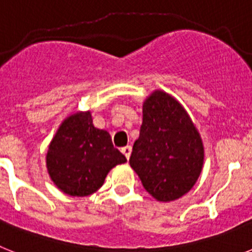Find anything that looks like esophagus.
<instances>
[{
  "mask_svg": "<svg viewBox=\"0 0 252 252\" xmlns=\"http://www.w3.org/2000/svg\"><path fill=\"white\" fill-rule=\"evenodd\" d=\"M131 150H132V149H131V146H130V145H127V146H124V148L121 149L122 154H124L125 157H126V159H130Z\"/></svg>",
  "mask_w": 252,
  "mask_h": 252,
  "instance_id": "esophagus-1",
  "label": "esophagus"
}]
</instances>
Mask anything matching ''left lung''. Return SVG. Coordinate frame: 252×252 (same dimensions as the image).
<instances>
[{
  "instance_id": "8db88e82",
  "label": "left lung",
  "mask_w": 252,
  "mask_h": 252,
  "mask_svg": "<svg viewBox=\"0 0 252 252\" xmlns=\"http://www.w3.org/2000/svg\"><path fill=\"white\" fill-rule=\"evenodd\" d=\"M203 159V142L183 106L162 91L151 93L130 158L146 192L160 202L183 197L201 174Z\"/></svg>"
}]
</instances>
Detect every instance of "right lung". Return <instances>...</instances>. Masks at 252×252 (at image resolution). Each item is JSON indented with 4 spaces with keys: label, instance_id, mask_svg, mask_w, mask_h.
I'll return each mask as SVG.
<instances>
[{
    "label": "right lung",
    "instance_id": "right-lung-1",
    "mask_svg": "<svg viewBox=\"0 0 252 252\" xmlns=\"http://www.w3.org/2000/svg\"><path fill=\"white\" fill-rule=\"evenodd\" d=\"M126 162L110 133L93 126L90 111L66 117L51 140L46 168L65 194L86 197L98 190L113 166Z\"/></svg>",
    "mask_w": 252,
    "mask_h": 252
}]
</instances>
